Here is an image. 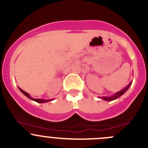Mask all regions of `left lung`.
Here are the masks:
<instances>
[{"instance_id": "obj_1", "label": "left lung", "mask_w": 148, "mask_h": 148, "mask_svg": "<svg viewBox=\"0 0 148 148\" xmlns=\"http://www.w3.org/2000/svg\"><path fill=\"white\" fill-rule=\"evenodd\" d=\"M132 81H131V82L129 83V84H128V85L126 86L124 88H123V89L121 90V91H118V92H116L115 94H114L112 96H111V97H99V98L102 99H103V100H105V101L115 100V99H118V98L120 97L121 96H122V95H123V94H124V93L126 92L128 89H129V88L130 87V86L132 85Z\"/></svg>"}]
</instances>
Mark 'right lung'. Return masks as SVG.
Masks as SVG:
<instances>
[{
	"label": "right lung",
	"mask_w": 148,
	"mask_h": 148,
	"mask_svg": "<svg viewBox=\"0 0 148 148\" xmlns=\"http://www.w3.org/2000/svg\"><path fill=\"white\" fill-rule=\"evenodd\" d=\"M19 90H20L21 91V92L22 93V94H24L25 95V96L27 97H28L29 98V99H31V100H33V101H35V102H38V103H45V102H50V101H52L53 100V99H34V98H33L32 97L30 96V95H29V94H28V93H27L26 91H23V90L22 89V88H20L19 87Z\"/></svg>",
	"instance_id": "1"
}]
</instances>
